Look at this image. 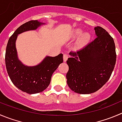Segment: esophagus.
Here are the masks:
<instances>
[{"label":"esophagus","instance_id":"esophagus-1","mask_svg":"<svg viewBox=\"0 0 122 122\" xmlns=\"http://www.w3.org/2000/svg\"><path fill=\"white\" fill-rule=\"evenodd\" d=\"M68 58V55L67 54H63V61L66 62Z\"/></svg>","mask_w":122,"mask_h":122}]
</instances>
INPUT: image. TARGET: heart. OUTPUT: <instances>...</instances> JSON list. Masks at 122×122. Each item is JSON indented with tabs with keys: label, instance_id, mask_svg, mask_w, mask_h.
Segmentation results:
<instances>
[{
	"label": "heart",
	"instance_id": "heart-1",
	"mask_svg": "<svg viewBox=\"0 0 122 122\" xmlns=\"http://www.w3.org/2000/svg\"><path fill=\"white\" fill-rule=\"evenodd\" d=\"M83 31L80 29H74L70 33V37L71 39H76V38H80L77 41V46L79 47H83L85 46L87 43L89 41L90 39L91 36L89 33H84L82 34Z\"/></svg>",
	"mask_w": 122,
	"mask_h": 122
}]
</instances>
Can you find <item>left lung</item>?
<instances>
[{"label":"left lung","mask_w":122,"mask_h":122,"mask_svg":"<svg viewBox=\"0 0 122 122\" xmlns=\"http://www.w3.org/2000/svg\"><path fill=\"white\" fill-rule=\"evenodd\" d=\"M97 38L85 47L71 51L66 63L67 84L74 92L90 94L107 82L116 62L114 39L104 29L95 27Z\"/></svg>","instance_id":"8db88e82"}]
</instances>
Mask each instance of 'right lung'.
<instances>
[{
    "label": "right lung",
    "instance_id": "1",
    "mask_svg": "<svg viewBox=\"0 0 122 122\" xmlns=\"http://www.w3.org/2000/svg\"><path fill=\"white\" fill-rule=\"evenodd\" d=\"M44 24L38 20H31L22 24L10 37L6 48V68L11 81L20 90L29 94L38 93L47 89L53 72L63 61L62 53L56 57L47 56L34 66H25L18 60L15 47L18 35L36 30Z\"/></svg>",
    "mask_w": 122,
    "mask_h": 122
}]
</instances>
